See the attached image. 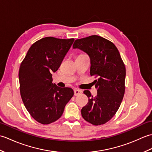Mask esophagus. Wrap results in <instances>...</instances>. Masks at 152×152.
I'll list each match as a JSON object with an SVG mask.
<instances>
[{"label":"esophagus","mask_w":152,"mask_h":152,"mask_svg":"<svg viewBox=\"0 0 152 152\" xmlns=\"http://www.w3.org/2000/svg\"><path fill=\"white\" fill-rule=\"evenodd\" d=\"M82 93V91L80 89H74V95L76 96L77 95H81Z\"/></svg>","instance_id":"obj_1"}]
</instances>
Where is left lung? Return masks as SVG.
I'll return each mask as SVG.
<instances>
[{
    "instance_id": "left-lung-1",
    "label": "left lung",
    "mask_w": 152,
    "mask_h": 152,
    "mask_svg": "<svg viewBox=\"0 0 152 152\" xmlns=\"http://www.w3.org/2000/svg\"><path fill=\"white\" fill-rule=\"evenodd\" d=\"M73 48L88 55L90 74L98 77L94 81L96 96H93L88 90L83 91L89 102L82 108V117L94 125L104 124L117 112L124 98L125 64L115 45L97 35L76 40Z\"/></svg>"
}]
</instances>
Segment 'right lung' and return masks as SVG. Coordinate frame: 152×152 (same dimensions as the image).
Listing matches in <instances>:
<instances>
[{"instance_id": "add662e5", "label": "right lung", "mask_w": 152, "mask_h": 152, "mask_svg": "<svg viewBox=\"0 0 152 152\" xmlns=\"http://www.w3.org/2000/svg\"><path fill=\"white\" fill-rule=\"evenodd\" d=\"M74 41V38H42L31 46L20 65L22 101L32 117L42 124L59 119L74 95L72 89L52 83V73L59 69Z\"/></svg>"}]
</instances>
